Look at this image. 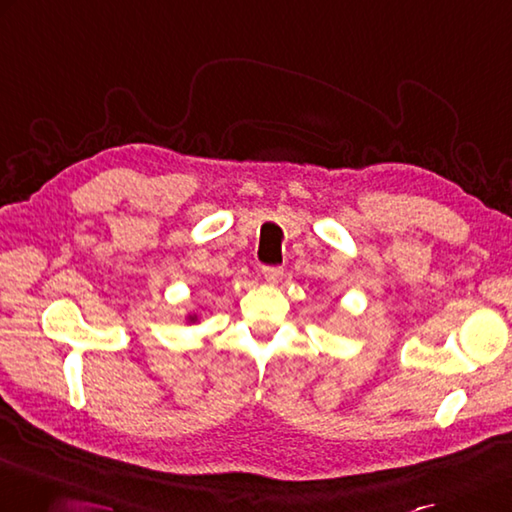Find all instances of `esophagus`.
<instances>
[{
    "mask_svg": "<svg viewBox=\"0 0 512 512\" xmlns=\"http://www.w3.org/2000/svg\"><path fill=\"white\" fill-rule=\"evenodd\" d=\"M261 275L268 283H277L283 277V266H264L261 268Z\"/></svg>",
    "mask_w": 512,
    "mask_h": 512,
    "instance_id": "34e87169",
    "label": "esophagus"
}]
</instances>
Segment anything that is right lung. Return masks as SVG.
Returning a JSON list of instances; mask_svg holds the SVG:
<instances>
[{"label":"right lung","instance_id":"right-lung-1","mask_svg":"<svg viewBox=\"0 0 512 512\" xmlns=\"http://www.w3.org/2000/svg\"><path fill=\"white\" fill-rule=\"evenodd\" d=\"M189 320H192V323H194V320H196V316H189Z\"/></svg>","mask_w":512,"mask_h":512}]
</instances>
